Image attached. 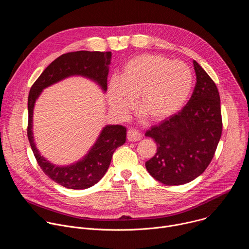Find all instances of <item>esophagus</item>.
<instances>
[{
    "label": "esophagus",
    "mask_w": 249,
    "mask_h": 249,
    "mask_svg": "<svg viewBox=\"0 0 249 249\" xmlns=\"http://www.w3.org/2000/svg\"><path fill=\"white\" fill-rule=\"evenodd\" d=\"M142 138V135L140 134L139 131L135 130V129H130L128 132H127V139L128 141L130 142H136V141H139L141 140Z\"/></svg>",
    "instance_id": "esophagus-1"
}]
</instances>
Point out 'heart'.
I'll use <instances>...</instances> for the list:
<instances>
[{"mask_svg":"<svg viewBox=\"0 0 249 249\" xmlns=\"http://www.w3.org/2000/svg\"><path fill=\"white\" fill-rule=\"evenodd\" d=\"M193 86L192 71L181 61L157 54H142L129 60L118 79L107 87L112 112L126 118L138 98L139 107L153 121H163L178 112Z\"/></svg>","mask_w":249,"mask_h":249,"instance_id":"b5f03b06","label":"heart"}]
</instances>
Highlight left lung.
Returning a JSON list of instances; mask_svg holds the SVG:
<instances>
[{
	"instance_id": "1",
	"label": "left lung",
	"mask_w": 249,
	"mask_h": 249,
	"mask_svg": "<svg viewBox=\"0 0 249 249\" xmlns=\"http://www.w3.org/2000/svg\"><path fill=\"white\" fill-rule=\"evenodd\" d=\"M193 65L197 82L187 104L145 134L158 146L156 155L146 161V168L165 185L185 184L201 175L214 157L222 135L217 86L196 61Z\"/></svg>"
}]
</instances>
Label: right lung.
I'll list each match as a JSON object with an SVG mask.
<instances>
[{"label":"right lung","mask_w":249,"mask_h":249,"mask_svg":"<svg viewBox=\"0 0 249 249\" xmlns=\"http://www.w3.org/2000/svg\"><path fill=\"white\" fill-rule=\"evenodd\" d=\"M111 56V52L99 51L63 54L43 71L29 90L27 137L30 147L43 172L66 188L87 189L97 183L107 171L115 150L126 142V128L122 125H106L83 159L70 165H56L41 156L35 145L32 131L35 102L44 89L73 76H82L93 81L105 92Z\"/></svg>","instance_id":"obj_1"}]
</instances>
